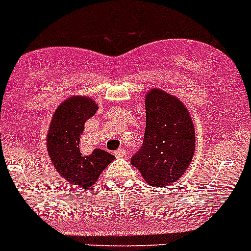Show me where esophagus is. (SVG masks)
I'll return each mask as SVG.
<instances>
[{"mask_svg": "<svg viewBox=\"0 0 251 251\" xmlns=\"http://www.w3.org/2000/svg\"><path fill=\"white\" fill-rule=\"evenodd\" d=\"M115 156L117 158H122V157H125L126 156V152H125V150H124V148H120V150H117L115 152Z\"/></svg>", "mask_w": 251, "mask_h": 251, "instance_id": "esophagus-1", "label": "esophagus"}]
</instances>
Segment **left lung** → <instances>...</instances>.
<instances>
[{
  "instance_id": "left-lung-1",
  "label": "left lung",
  "mask_w": 251,
  "mask_h": 251,
  "mask_svg": "<svg viewBox=\"0 0 251 251\" xmlns=\"http://www.w3.org/2000/svg\"><path fill=\"white\" fill-rule=\"evenodd\" d=\"M195 127L188 109L160 89L146 95V131L131 164L151 187H168L184 174L195 153Z\"/></svg>"
}]
</instances>
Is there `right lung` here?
<instances>
[{
  "label": "right lung",
  "instance_id": "add662e5",
  "mask_svg": "<svg viewBox=\"0 0 251 251\" xmlns=\"http://www.w3.org/2000/svg\"><path fill=\"white\" fill-rule=\"evenodd\" d=\"M97 111L98 104L91 98H69L55 111L48 132V153L56 172L71 184L83 189L95 184L115 160L113 154L100 148L90 154L79 150L85 122Z\"/></svg>",
  "mask_w": 251,
  "mask_h": 251
}]
</instances>
